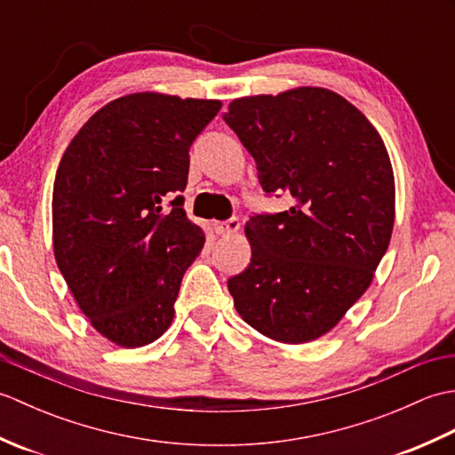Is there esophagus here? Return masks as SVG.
<instances>
[{
  "mask_svg": "<svg viewBox=\"0 0 455 455\" xmlns=\"http://www.w3.org/2000/svg\"><path fill=\"white\" fill-rule=\"evenodd\" d=\"M238 228H240V220L233 217V219L225 220V222H217V225H215V233H217L219 236H228V235L238 233Z\"/></svg>",
  "mask_w": 455,
  "mask_h": 455,
  "instance_id": "1",
  "label": "esophagus"
}]
</instances>
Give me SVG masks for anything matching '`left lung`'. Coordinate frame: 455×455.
I'll return each instance as SVG.
<instances>
[{"mask_svg": "<svg viewBox=\"0 0 455 455\" xmlns=\"http://www.w3.org/2000/svg\"><path fill=\"white\" fill-rule=\"evenodd\" d=\"M222 119L252 154L267 196L295 199L246 222L252 259L228 279L236 311L275 342L316 340L365 293L387 252V148L360 109L324 88L240 98Z\"/></svg>", "mask_w": 455, "mask_h": 455, "instance_id": "obj_1", "label": "left lung"}]
</instances>
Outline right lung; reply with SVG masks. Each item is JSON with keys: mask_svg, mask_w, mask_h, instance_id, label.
<instances>
[{"mask_svg": "<svg viewBox=\"0 0 455 455\" xmlns=\"http://www.w3.org/2000/svg\"><path fill=\"white\" fill-rule=\"evenodd\" d=\"M220 108L131 93L68 144L52 191L54 258L82 313L113 344L147 346L173 321L181 277L205 244L180 191L191 144Z\"/></svg>", "mask_w": 455, "mask_h": 455, "instance_id": "right-lung-1", "label": "right lung"}]
</instances>
